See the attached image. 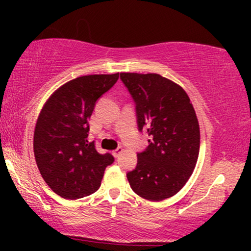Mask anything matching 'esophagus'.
Segmentation results:
<instances>
[{"label": "esophagus", "mask_w": 251, "mask_h": 251, "mask_svg": "<svg viewBox=\"0 0 251 251\" xmlns=\"http://www.w3.org/2000/svg\"><path fill=\"white\" fill-rule=\"evenodd\" d=\"M123 152H124V149L123 148H118L117 150H114V151L113 152H112V154H113L114 155V157H119V155L120 154H122L123 153Z\"/></svg>", "instance_id": "obj_1"}]
</instances>
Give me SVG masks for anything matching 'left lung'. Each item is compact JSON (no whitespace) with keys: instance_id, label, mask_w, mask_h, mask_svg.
Returning <instances> with one entry per match:
<instances>
[{"instance_id":"left-lung-1","label":"left lung","mask_w":251,"mask_h":251,"mask_svg":"<svg viewBox=\"0 0 251 251\" xmlns=\"http://www.w3.org/2000/svg\"><path fill=\"white\" fill-rule=\"evenodd\" d=\"M135 101L138 127L150 145L128 172L133 191L148 201L172 197L191 177L200 154V124L181 86L155 73H120Z\"/></svg>"}]
</instances>
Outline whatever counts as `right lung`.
I'll return each mask as SVG.
<instances>
[{
	"label": "right lung",
	"instance_id": "obj_1",
	"mask_svg": "<svg viewBox=\"0 0 251 251\" xmlns=\"http://www.w3.org/2000/svg\"><path fill=\"white\" fill-rule=\"evenodd\" d=\"M116 74H92L70 80L51 93L34 129V155L47 185L67 200H77L99 189L103 172L113 163L89 143L88 119L97 100L117 80Z\"/></svg>",
	"mask_w": 251,
	"mask_h": 251
}]
</instances>
